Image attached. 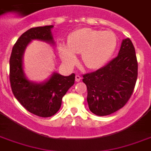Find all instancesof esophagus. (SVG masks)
I'll return each instance as SVG.
<instances>
[{
    "label": "esophagus",
    "mask_w": 151,
    "mask_h": 151,
    "mask_svg": "<svg viewBox=\"0 0 151 151\" xmlns=\"http://www.w3.org/2000/svg\"><path fill=\"white\" fill-rule=\"evenodd\" d=\"M81 80V76H80V75H76L75 76V81H76L79 82Z\"/></svg>",
    "instance_id": "1"
}]
</instances>
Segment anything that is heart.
I'll list each match as a JSON object with an SVG mask.
<instances>
[{"label": "heart", "mask_w": 151, "mask_h": 151, "mask_svg": "<svg viewBox=\"0 0 151 151\" xmlns=\"http://www.w3.org/2000/svg\"><path fill=\"white\" fill-rule=\"evenodd\" d=\"M116 45L117 38L110 30L82 28L70 34L67 44H59L58 52L61 60L69 65L76 62V54H81L82 63L87 68L97 70L109 60Z\"/></svg>", "instance_id": "1"}]
</instances>
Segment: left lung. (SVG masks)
<instances>
[{
	"label": "left lung",
	"instance_id": "1",
	"mask_svg": "<svg viewBox=\"0 0 151 151\" xmlns=\"http://www.w3.org/2000/svg\"><path fill=\"white\" fill-rule=\"evenodd\" d=\"M137 71L135 49L127 38L122 40L116 58L96 71L83 75L90 111L104 116L122 109L133 94Z\"/></svg>",
	"mask_w": 151,
	"mask_h": 151
}]
</instances>
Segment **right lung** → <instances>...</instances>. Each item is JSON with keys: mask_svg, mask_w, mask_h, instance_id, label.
<instances>
[{"mask_svg": "<svg viewBox=\"0 0 151 151\" xmlns=\"http://www.w3.org/2000/svg\"><path fill=\"white\" fill-rule=\"evenodd\" d=\"M53 25L35 27L21 35L13 46L10 58V82L12 92L26 110L40 117H50L59 111L62 99L73 86L75 74L63 76L53 72L49 79L36 83L29 81L23 69V56L32 40L54 46L51 29Z\"/></svg>", "mask_w": 151, "mask_h": 151, "instance_id": "1", "label": "right lung"}]
</instances>
